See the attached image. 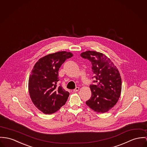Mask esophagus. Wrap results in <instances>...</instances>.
<instances>
[{
	"label": "esophagus",
	"mask_w": 147,
	"mask_h": 147,
	"mask_svg": "<svg viewBox=\"0 0 147 147\" xmlns=\"http://www.w3.org/2000/svg\"><path fill=\"white\" fill-rule=\"evenodd\" d=\"M79 90V87H76V88L73 90V92H78V91Z\"/></svg>",
	"instance_id": "obj_1"
}]
</instances>
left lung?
Masks as SVG:
<instances>
[{
    "label": "left lung",
    "mask_w": 147,
    "mask_h": 147,
    "mask_svg": "<svg viewBox=\"0 0 147 147\" xmlns=\"http://www.w3.org/2000/svg\"><path fill=\"white\" fill-rule=\"evenodd\" d=\"M80 56L91 62L92 78L95 79V84L90 86L92 96L86 105L97 113H107L116 104L120 96V74L113 62L102 53L88 50Z\"/></svg>",
    "instance_id": "1"
}]
</instances>
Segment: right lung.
<instances>
[{
    "mask_svg": "<svg viewBox=\"0 0 147 147\" xmlns=\"http://www.w3.org/2000/svg\"><path fill=\"white\" fill-rule=\"evenodd\" d=\"M72 57L70 52L59 51L40 58L34 65L28 81L30 96L34 105L45 114L55 113L68 100L69 93L57 84L59 68Z\"/></svg>",
    "mask_w": 147,
    "mask_h": 147,
    "instance_id": "right-lung-1",
    "label": "right lung"
}]
</instances>
